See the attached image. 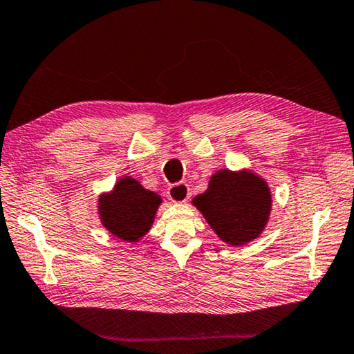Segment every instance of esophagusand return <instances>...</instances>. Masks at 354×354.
Listing matches in <instances>:
<instances>
[{"instance_id": "34e87169", "label": "esophagus", "mask_w": 354, "mask_h": 354, "mask_svg": "<svg viewBox=\"0 0 354 354\" xmlns=\"http://www.w3.org/2000/svg\"><path fill=\"white\" fill-rule=\"evenodd\" d=\"M168 198L175 203H186L189 200V186L186 183H176L173 186L168 187L167 190Z\"/></svg>"}]
</instances>
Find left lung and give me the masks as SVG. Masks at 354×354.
I'll return each mask as SVG.
<instances>
[{
    "mask_svg": "<svg viewBox=\"0 0 354 354\" xmlns=\"http://www.w3.org/2000/svg\"><path fill=\"white\" fill-rule=\"evenodd\" d=\"M223 243L243 245L257 239L271 214L268 183L249 170H218L205 194L192 200Z\"/></svg>",
    "mask_w": 354,
    "mask_h": 354,
    "instance_id": "left-lung-1",
    "label": "left lung"
}]
</instances>
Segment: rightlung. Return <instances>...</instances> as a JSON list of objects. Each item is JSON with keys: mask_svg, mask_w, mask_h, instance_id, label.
Instances as JSON below:
<instances>
[{"mask_svg": "<svg viewBox=\"0 0 354 354\" xmlns=\"http://www.w3.org/2000/svg\"><path fill=\"white\" fill-rule=\"evenodd\" d=\"M162 198L145 189L137 179L121 178L109 194L100 195L99 217L102 225L127 243H137L149 232Z\"/></svg>", "mask_w": 354, "mask_h": 354, "instance_id": "obj_1", "label": "right lung"}]
</instances>
